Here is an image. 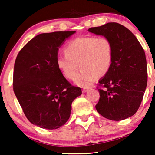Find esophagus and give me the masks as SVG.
I'll use <instances>...</instances> for the list:
<instances>
[{"instance_id":"obj_1","label":"esophagus","mask_w":155,"mask_h":155,"mask_svg":"<svg viewBox=\"0 0 155 155\" xmlns=\"http://www.w3.org/2000/svg\"><path fill=\"white\" fill-rule=\"evenodd\" d=\"M90 90V87H84V88L82 89V92H87L88 90Z\"/></svg>"}]
</instances>
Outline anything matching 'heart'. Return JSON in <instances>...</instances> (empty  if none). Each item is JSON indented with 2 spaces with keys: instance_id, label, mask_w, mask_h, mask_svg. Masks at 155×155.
<instances>
[{
  "instance_id": "heart-1",
  "label": "heart",
  "mask_w": 155,
  "mask_h": 155,
  "mask_svg": "<svg viewBox=\"0 0 155 155\" xmlns=\"http://www.w3.org/2000/svg\"><path fill=\"white\" fill-rule=\"evenodd\" d=\"M65 54L57 58V65L67 79L80 86H89L95 77L107 74L113 61V45L106 37H79L70 41Z\"/></svg>"
}]
</instances>
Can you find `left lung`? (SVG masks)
Instances as JSON below:
<instances>
[{"instance_id":"left-lung-1","label":"left lung","mask_w":155,"mask_h":155,"mask_svg":"<svg viewBox=\"0 0 155 155\" xmlns=\"http://www.w3.org/2000/svg\"><path fill=\"white\" fill-rule=\"evenodd\" d=\"M88 31L104 35L113 45V61L107 74L99 80L97 112L110 120L120 121L136 114L147 85L145 52L130 31L117 22L90 28Z\"/></svg>"}]
</instances>
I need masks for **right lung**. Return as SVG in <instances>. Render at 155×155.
<instances>
[{
  "label": "right lung",
  "instance_id": "right-lung-1",
  "mask_svg": "<svg viewBox=\"0 0 155 155\" xmlns=\"http://www.w3.org/2000/svg\"><path fill=\"white\" fill-rule=\"evenodd\" d=\"M76 31L41 33L19 51L15 63L14 92L27 119L41 128L66 123L74 100L81 95L57 65L58 50Z\"/></svg>",
  "mask_w": 155,
  "mask_h": 155
}]
</instances>
